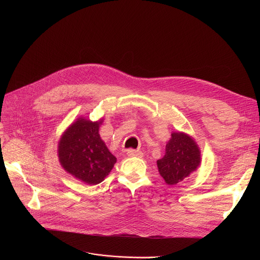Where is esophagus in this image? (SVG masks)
<instances>
[{
	"label": "esophagus",
	"mask_w": 260,
	"mask_h": 260,
	"mask_svg": "<svg viewBox=\"0 0 260 260\" xmlns=\"http://www.w3.org/2000/svg\"><path fill=\"white\" fill-rule=\"evenodd\" d=\"M126 154H127L128 156H137V157H143V155H144V153H143L142 151H140V150H134V149H128V150L126 151Z\"/></svg>",
	"instance_id": "1"
}]
</instances>
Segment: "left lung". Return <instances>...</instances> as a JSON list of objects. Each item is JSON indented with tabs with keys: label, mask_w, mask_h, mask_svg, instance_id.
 I'll return each mask as SVG.
<instances>
[{
	"label": "left lung",
	"mask_w": 260,
	"mask_h": 260,
	"mask_svg": "<svg viewBox=\"0 0 260 260\" xmlns=\"http://www.w3.org/2000/svg\"><path fill=\"white\" fill-rule=\"evenodd\" d=\"M156 164L165 182L168 185H175L201 167V149L188 134L173 132L166 146V154Z\"/></svg>",
	"instance_id": "left-lung-1"
}]
</instances>
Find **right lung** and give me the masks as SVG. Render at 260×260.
<instances>
[{
	"label": "right lung",
	"mask_w": 260,
	"mask_h": 260,
	"mask_svg": "<svg viewBox=\"0 0 260 260\" xmlns=\"http://www.w3.org/2000/svg\"><path fill=\"white\" fill-rule=\"evenodd\" d=\"M103 121L104 118L91 121L80 116L67 127L57 144L62 169L87 185L104 181L117 160L99 134Z\"/></svg>",
	"instance_id": "obj_1"
}]
</instances>
